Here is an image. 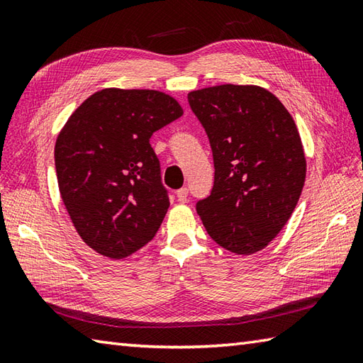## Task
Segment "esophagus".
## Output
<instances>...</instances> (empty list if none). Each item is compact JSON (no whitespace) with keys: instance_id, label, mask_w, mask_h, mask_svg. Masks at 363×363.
I'll return each instance as SVG.
<instances>
[{"instance_id":"esophagus-1","label":"esophagus","mask_w":363,"mask_h":363,"mask_svg":"<svg viewBox=\"0 0 363 363\" xmlns=\"http://www.w3.org/2000/svg\"><path fill=\"white\" fill-rule=\"evenodd\" d=\"M187 195H189V190L186 187L179 189L176 191V198H177V201H179V203H187Z\"/></svg>"}]
</instances>
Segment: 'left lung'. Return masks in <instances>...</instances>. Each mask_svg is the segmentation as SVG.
<instances>
[{
	"instance_id": "8db88e82",
	"label": "left lung",
	"mask_w": 363,
	"mask_h": 363,
	"mask_svg": "<svg viewBox=\"0 0 363 363\" xmlns=\"http://www.w3.org/2000/svg\"><path fill=\"white\" fill-rule=\"evenodd\" d=\"M212 146L215 181L196 204L207 234L250 256L281 233L306 181V154L285 106L259 86L223 84L190 91Z\"/></svg>"
}]
</instances>
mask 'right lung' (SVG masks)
Returning a JSON list of instances; mask_svg holds the SVG:
<instances>
[{
  "instance_id": "right-lung-1",
  "label": "right lung",
  "mask_w": 363,
  "mask_h": 363,
  "mask_svg": "<svg viewBox=\"0 0 363 363\" xmlns=\"http://www.w3.org/2000/svg\"><path fill=\"white\" fill-rule=\"evenodd\" d=\"M184 113L159 90L103 89L90 95L56 138L60 198L91 250L118 260L156 235L168 211L150 138Z\"/></svg>"
}]
</instances>
